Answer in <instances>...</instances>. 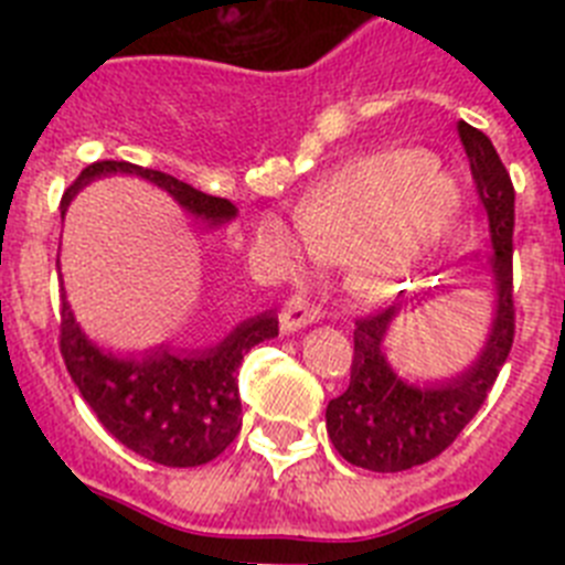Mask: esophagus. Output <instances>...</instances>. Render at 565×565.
<instances>
[{
  "mask_svg": "<svg viewBox=\"0 0 565 565\" xmlns=\"http://www.w3.org/2000/svg\"><path fill=\"white\" fill-rule=\"evenodd\" d=\"M319 317H322V308H319L317 302H311V297H306V294H294L286 302V308H282V313H279V326H282L286 333H291L299 331V328L311 326Z\"/></svg>",
  "mask_w": 565,
  "mask_h": 565,
  "instance_id": "1",
  "label": "esophagus"
}]
</instances>
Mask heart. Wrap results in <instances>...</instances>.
Instances as JSON below:
<instances>
[{
    "label": "heart",
    "mask_w": 565,
    "mask_h": 565,
    "mask_svg": "<svg viewBox=\"0 0 565 565\" xmlns=\"http://www.w3.org/2000/svg\"><path fill=\"white\" fill-rule=\"evenodd\" d=\"M456 212V189L422 149L379 152L348 163L294 209L308 254L348 266L364 297H387L430 252ZM259 237L291 257L294 239L274 217Z\"/></svg>",
    "instance_id": "b5f03b06"
}]
</instances>
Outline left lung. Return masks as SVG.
I'll return each instance as SVG.
<instances>
[{
	"instance_id": "8db88e82",
	"label": "left lung",
	"mask_w": 565,
	"mask_h": 565,
	"mask_svg": "<svg viewBox=\"0 0 565 565\" xmlns=\"http://www.w3.org/2000/svg\"><path fill=\"white\" fill-rule=\"evenodd\" d=\"M469 167L476 174L481 206L492 237V277L498 311L492 333L467 373L450 382L413 387L391 371L384 359V333L396 317L416 313L427 297H404L356 319L351 384L331 398L326 411L328 436L344 461L373 472H402L441 456L472 422L492 391L512 342H515V297H512V232H515V186L495 147L481 129L458 124Z\"/></svg>"
}]
</instances>
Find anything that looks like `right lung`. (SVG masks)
<instances>
[{"mask_svg":"<svg viewBox=\"0 0 565 565\" xmlns=\"http://www.w3.org/2000/svg\"><path fill=\"white\" fill-rule=\"evenodd\" d=\"M132 172L167 189L186 212L203 221H232L237 209L226 198L201 192L158 169L129 161H96L82 169L62 198V217L73 194L98 174ZM58 266V263H56ZM274 313H263L228 333L217 348L174 356L167 348L143 359L107 356L89 342L62 294L58 351L84 402L124 447L163 467H201L221 456L239 433V362L257 342L277 337Z\"/></svg>","mask_w":565,"mask_h":565,"instance_id":"obj_1","label":"right lung"}]
</instances>
